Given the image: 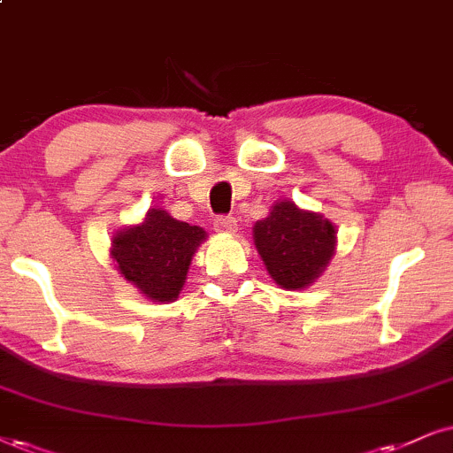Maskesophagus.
Listing matches in <instances>:
<instances>
[{"label":"esophagus","mask_w":453,"mask_h":453,"mask_svg":"<svg viewBox=\"0 0 453 453\" xmlns=\"http://www.w3.org/2000/svg\"><path fill=\"white\" fill-rule=\"evenodd\" d=\"M214 228L218 233H235L237 220L233 216H218L214 220Z\"/></svg>","instance_id":"obj_1"}]
</instances>
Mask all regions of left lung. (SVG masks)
I'll return each instance as SVG.
<instances>
[{"label": "left lung", "instance_id": "8db88e82", "mask_svg": "<svg viewBox=\"0 0 453 453\" xmlns=\"http://www.w3.org/2000/svg\"><path fill=\"white\" fill-rule=\"evenodd\" d=\"M254 243L273 281L303 289L326 271L336 250V226L315 211L283 199L254 225Z\"/></svg>", "mask_w": 453, "mask_h": 453}]
</instances>
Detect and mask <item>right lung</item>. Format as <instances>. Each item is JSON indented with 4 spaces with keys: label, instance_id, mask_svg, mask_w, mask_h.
Here are the masks:
<instances>
[{
    "label": "right lung",
    "instance_id": "obj_1",
    "mask_svg": "<svg viewBox=\"0 0 453 453\" xmlns=\"http://www.w3.org/2000/svg\"><path fill=\"white\" fill-rule=\"evenodd\" d=\"M203 239V228L150 208L141 225L115 233L111 256L121 277L138 292L153 303H172L180 294L193 254Z\"/></svg>",
    "mask_w": 453,
    "mask_h": 453
}]
</instances>
